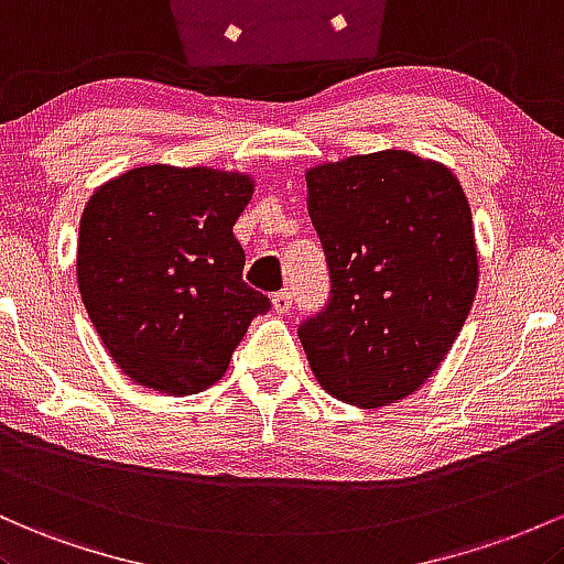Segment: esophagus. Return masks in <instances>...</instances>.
<instances>
[{"instance_id": "obj_1", "label": "esophagus", "mask_w": 564, "mask_h": 564, "mask_svg": "<svg viewBox=\"0 0 564 564\" xmlns=\"http://www.w3.org/2000/svg\"><path fill=\"white\" fill-rule=\"evenodd\" d=\"M271 306H274L276 314H288L290 308H293V293H288V290H282V293H274V295H271Z\"/></svg>"}]
</instances>
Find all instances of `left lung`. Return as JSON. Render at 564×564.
Instances as JSON below:
<instances>
[{
  "label": "left lung",
  "instance_id": "8db88e82",
  "mask_svg": "<svg viewBox=\"0 0 564 564\" xmlns=\"http://www.w3.org/2000/svg\"><path fill=\"white\" fill-rule=\"evenodd\" d=\"M308 215L330 269L327 306L299 327L316 381L357 408L432 378L477 295L471 207L445 164L386 149L316 164Z\"/></svg>",
  "mask_w": 564,
  "mask_h": 564
}]
</instances>
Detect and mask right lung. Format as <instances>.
<instances>
[{
  "instance_id": "right-lung-1",
  "label": "right lung",
  "mask_w": 564,
  "mask_h": 564,
  "mask_svg": "<svg viewBox=\"0 0 564 564\" xmlns=\"http://www.w3.org/2000/svg\"><path fill=\"white\" fill-rule=\"evenodd\" d=\"M252 178L143 164L95 188L79 220L82 303L119 370L160 394L218 381L250 322L271 308L242 282L234 224Z\"/></svg>"
}]
</instances>
